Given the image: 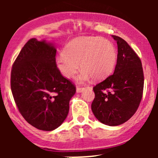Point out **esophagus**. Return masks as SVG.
I'll use <instances>...</instances> for the list:
<instances>
[{"label":"esophagus","instance_id":"34e87169","mask_svg":"<svg viewBox=\"0 0 158 158\" xmlns=\"http://www.w3.org/2000/svg\"><path fill=\"white\" fill-rule=\"evenodd\" d=\"M84 88H80V87H77V93H81L84 90Z\"/></svg>","mask_w":158,"mask_h":158}]
</instances>
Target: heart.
<instances>
[{
    "mask_svg": "<svg viewBox=\"0 0 158 158\" xmlns=\"http://www.w3.org/2000/svg\"><path fill=\"white\" fill-rule=\"evenodd\" d=\"M117 50L109 40L99 37H79L65 47L64 52L56 59L59 71L70 78L82 69L76 77L78 83H84L90 78L101 80L113 70L117 61Z\"/></svg>",
    "mask_w": 158,
    "mask_h": 158,
    "instance_id": "obj_1",
    "label": "heart"
}]
</instances>
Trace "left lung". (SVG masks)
Instances as JSON below:
<instances>
[{
    "instance_id": "8db88e82",
    "label": "left lung",
    "mask_w": 158,
    "mask_h": 158,
    "mask_svg": "<svg viewBox=\"0 0 158 158\" xmlns=\"http://www.w3.org/2000/svg\"><path fill=\"white\" fill-rule=\"evenodd\" d=\"M118 54L114 74L94 87L91 109L103 124L116 126L128 121L138 108L143 97L144 77L142 63L128 43L112 35Z\"/></svg>"
}]
</instances>
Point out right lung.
<instances>
[{
  "mask_svg": "<svg viewBox=\"0 0 158 158\" xmlns=\"http://www.w3.org/2000/svg\"><path fill=\"white\" fill-rule=\"evenodd\" d=\"M52 43L29 40L12 66L11 90L20 113L27 123L43 131L59 127L69 112L76 87L56 64Z\"/></svg>",
  "mask_w": 158,
  "mask_h": 158,
  "instance_id": "right-lung-1",
  "label": "right lung"
}]
</instances>
